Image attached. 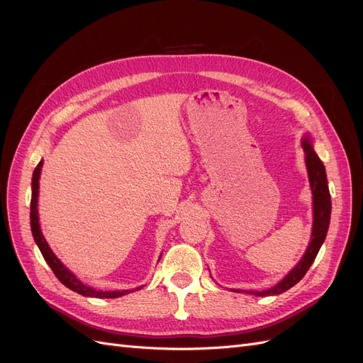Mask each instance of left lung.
I'll list each match as a JSON object with an SVG mask.
<instances>
[{
  "label": "left lung",
  "instance_id": "left-lung-1",
  "mask_svg": "<svg viewBox=\"0 0 363 363\" xmlns=\"http://www.w3.org/2000/svg\"><path fill=\"white\" fill-rule=\"evenodd\" d=\"M302 147L305 152V161H306V169H308V177H310L311 182V190H313V200H314V225H313V235H311V242L306 248V252L303 254L302 260L293 267V271L278 283L275 287L267 289L263 291H250L254 296H271V294H279L294 284H298L299 281L305 277V274L310 269L313 262L317 257V252L323 244L326 238L328 229H329V221H330V193L328 186V178H326V170L323 163H321L317 154L314 152L313 146L308 139L302 140Z\"/></svg>",
  "mask_w": 363,
  "mask_h": 363
}]
</instances>
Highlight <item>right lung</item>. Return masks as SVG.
<instances>
[{
    "instance_id": "right-lung-1",
    "label": "right lung",
    "mask_w": 363,
    "mask_h": 363,
    "mask_svg": "<svg viewBox=\"0 0 363 363\" xmlns=\"http://www.w3.org/2000/svg\"><path fill=\"white\" fill-rule=\"evenodd\" d=\"M42 166H43V161H40L37 164V167L34 169L33 173V196H31V213H30V218H31V230H33V236L34 240L37 242L40 251H42L43 257L46 260V263L50 266V269L55 274V277L61 281V283L69 287L70 290L82 294V296H91V298H118V296H123V294L130 293V290H123V291H99V290H94L88 286H85L82 281H79L67 267L57 259L55 254L52 252V250L49 248L46 239L40 230V224H38V212H37V197H38V178H40V172H42ZM140 289V287H139ZM136 289V290H139Z\"/></svg>"
}]
</instances>
